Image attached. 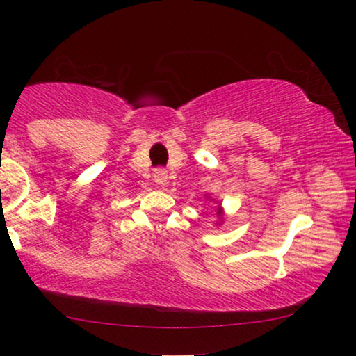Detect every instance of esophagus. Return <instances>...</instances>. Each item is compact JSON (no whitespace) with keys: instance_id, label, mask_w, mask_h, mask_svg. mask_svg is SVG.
<instances>
[{"instance_id":"34e87169","label":"esophagus","mask_w":356,"mask_h":356,"mask_svg":"<svg viewBox=\"0 0 356 356\" xmlns=\"http://www.w3.org/2000/svg\"><path fill=\"white\" fill-rule=\"evenodd\" d=\"M154 180L156 185L163 186L168 184V172L165 170H161V168H159V170H155L154 172Z\"/></svg>"}]
</instances>
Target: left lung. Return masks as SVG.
<instances>
[{"mask_svg":"<svg viewBox=\"0 0 356 356\" xmlns=\"http://www.w3.org/2000/svg\"><path fill=\"white\" fill-rule=\"evenodd\" d=\"M218 215H221V207H218Z\"/></svg>","mask_w":356,"mask_h":356,"instance_id":"1","label":"left lung"}]
</instances>
